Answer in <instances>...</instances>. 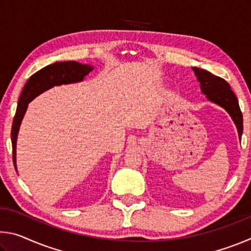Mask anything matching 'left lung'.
I'll return each instance as SVG.
<instances>
[{"mask_svg": "<svg viewBox=\"0 0 251 251\" xmlns=\"http://www.w3.org/2000/svg\"><path fill=\"white\" fill-rule=\"evenodd\" d=\"M192 69L195 72V75L197 76L198 82L201 83L202 94L206 95L208 100L219 105L230 115L237 127L239 139H241L244 129L243 114H241L235 93L231 91L229 84L224 78L211 74L210 72L198 69V67H192Z\"/></svg>", "mask_w": 251, "mask_h": 251, "instance_id": "1", "label": "left lung"}]
</instances>
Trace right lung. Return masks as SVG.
<instances>
[{"instance_id":"1","label":"right lung","mask_w":251,"mask_h":251,"mask_svg":"<svg viewBox=\"0 0 251 251\" xmlns=\"http://www.w3.org/2000/svg\"><path fill=\"white\" fill-rule=\"evenodd\" d=\"M93 71L92 65L80 64L75 61L56 62L54 64L45 66L44 69L36 72L25 84L22 93H21L18 108L12 124L11 139L12 148H13V163L16 169V139L22 123L24 114L27 109V105L33 99L39 96L41 93L50 90L53 86H58L62 84H71L82 82L85 76Z\"/></svg>"}]
</instances>
